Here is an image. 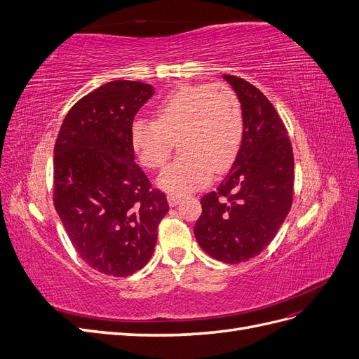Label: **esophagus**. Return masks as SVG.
<instances>
[{"label": "esophagus", "mask_w": 359, "mask_h": 359, "mask_svg": "<svg viewBox=\"0 0 359 359\" xmlns=\"http://www.w3.org/2000/svg\"><path fill=\"white\" fill-rule=\"evenodd\" d=\"M168 202L170 206H177L181 202V196H177V194H169Z\"/></svg>", "instance_id": "34e87169"}]
</instances>
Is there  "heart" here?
<instances>
[{
    "instance_id": "heart-1",
    "label": "heart",
    "mask_w": 359,
    "mask_h": 359,
    "mask_svg": "<svg viewBox=\"0 0 359 359\" xmlns=\"http://www.w3.org/2000/svg\"><path fill=\"white\" fill-rule=\"evenodd\" d=\"M181 156L165 168L158 187L189 194L208 184L211 173L233 161L243 137V114L236 94L227 85H186L157 106V119L136 118L130 142L144 166L165 165L173 140Z\"/></svg>"
}]
</instances>
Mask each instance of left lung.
I'll list each match as a JSON object with an SVG mask.
<instances>
[{
    "mask_svg": "<svg viewBox=\"0 0 359 359\" xmlns=\"http://www.w3.org/2000/svg\"><path fill=\"white\" fill-rule=\"evenodd\" d=\"M243 112V140L231 170L201 199L194 236L205 253L241 264L274 240L292 206L293 153L274 106L255 85L223 74Z\"/></svg>",
    "mask_w": 359,
    "mask_h": 359,
    "instance_id": "8db88e82",
    "label": "left lung"
}]
</instances>
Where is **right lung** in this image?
<instances>
[{
	"instance_id": "right-lung-1",
	"label": "right lung",
	"mask_w": 359,
	"mask_h": 359,
	"mask_svg": "<svg viewBox=\"0 0 359 359\" xmlns=\"http://www.w3.org/2000/svg\"><path fill=\"white\" fill-rule=\"evenodd\" d=\"M154 86L112 81L66 115L53 149V205L78 255L95 271L127 277L154 253L166 194L135 163L130 127Z\"/></svg>"
}]
</instances>
